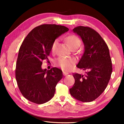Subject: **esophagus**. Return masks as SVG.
Returning a JSON list of instances; mask_svg holds the SVG:
<instances>
[{
	"mask_svg": "<svg viewBox=\"0 0 124 124\" xmlns=\"http://www.w3.org/2000/svg\"><path fill=\"white\" fill-rule=\"evenodd\" d=\"M62 73H63L64 76H66V75H68V74H69V73L66 72H65V71H63V72H62Z\"/></svg>",
	"mask_w": 124,
	"mask_h": 124,
	"instance_id": "34e87169",
	"label": "esophagus"
}]
</instances>
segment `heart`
Instances as JSON below:
<instances>
[{"label": "heart", "instance_id": "heart-1", "mask_svg": "<svg viewBox=\"0 0 124 124\" xmlns=\"http://www.w3.org/2000/svg\"><path fill=\"white\" fill-rule=\"evenodd\" d=\"M65 40L71 50H75L78 48L82 44L81 39L77 35L71 34L65 38ZM59 40L57 39H55L52 42L51 45L52 51H55L56 46L58 44ZM55 64L58 67L65 71L70 70L73 67L74 61L73 59L70 58H67L65 57H59L55 61Z\"/></svg>", "mask_w": 124, "mask_h": 124}]
</instances>
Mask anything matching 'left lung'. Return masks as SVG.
<instances>
[{"instance_id": "1", "label": "left lung", "mask_w": 124, "mask_h": 124, "mask_svg": "<svg viewBox=\"0 0 124 124\" xmlns=\"http://www.w3.org/2000/svg\"><path fill=\"white\" fill-rule=\"evenodd\" d=\"M81 37L85 51L77 67L87 70L85 75L73 73L75 82L69 91L73 97L83 102H90L99 97L108 85L112 72L109 48L99 33L88 26L74 28Z\"/></svg>"}]
</instances>
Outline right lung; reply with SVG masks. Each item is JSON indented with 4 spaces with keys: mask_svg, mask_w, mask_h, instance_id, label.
Listing matches in <instances>:
<instances>
[{
    "mask_svg": "<svg viewBox=\"0 0 124 124\" xmlns=\"http://www.w3.org/2000/svg\"><path fill=\"white\" fill-rule=\"evenodd\" d=\"M68 30L62 25L42 24L34 28L22 43L15 75L20 92L28 101L40 104L54 96L62 71L55 67L43 70L42 62L48 60L54 40Z\"/></svg>",
    "mask_w": 124,
    "mask_h": 124,
    "instance_id": "obj_1",
    "label": "right lung"
}]
</instances>
